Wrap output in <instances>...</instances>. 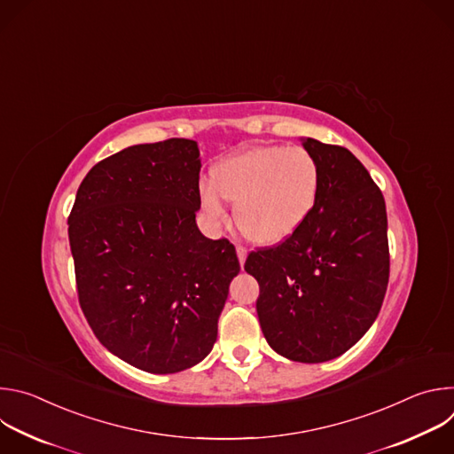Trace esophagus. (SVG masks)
<instances>
[{
  "instance_id": "esophagus-1",
  "label": "esophagus",
  "mask_w": 454,
  "mask_h": 454,
  "mask_svg": "<svg viewBox=\"0 0 454 454\" xmlns=\"http://www.w3.org/2000/svg\"><path fill=\"white\" fill-rule=\"evenodd\" d=\"M237 256H239V262H240V266H244V262H246V256H247V251H246V247H244V246H237Z\"/></svg>"
}]
</instances>
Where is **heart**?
<instances>
[{
	"label": "heart",
	"mask_w": 454,
	"mask_h": 454,
	"mask_svg": "<svg viewBox=\"0 0 454 454\" xmlns=\"http://www.w3.org/2000/svg\"><path fill=\"white\" fill-rule=\"evenodd\" d=\"M200 188L207 215L226 221L223 198L235 203L239 230L256 244H278L314 212L321 168L303 147H254L221 161Z\"/></svg>",
	"instance_id": "heart-1"
}]
</instances>
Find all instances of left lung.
Instances as JSON below:
<instances>
[{"label":"left lung","mask_w":454,"mask_h":454,"mask_svg":"<svg viewBox=\"0 0 454 454\" xmlns=\"http://www.w3.org/2000/svg\"><path fill=\"white\" fill-rule=\"evenodd\" d=\"M321 168L314 212L284 242L251 251L256 314L270 347L298 363L345 354L375 321L390 278L386 205L345 147L303 138Z\"/></svg>","instance_id":"8db88e82"}]
</instances>
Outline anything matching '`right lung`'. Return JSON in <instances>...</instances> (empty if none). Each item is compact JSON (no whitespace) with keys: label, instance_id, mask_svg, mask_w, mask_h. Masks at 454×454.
<instances>
[{"label":"right lung","instance_id":"1","mask_svg":"<svg viewBox=\"0 0 454 454\" xmlns=\"http://www.w3.org/2000/svg\"><path fill=\"white\" fill-rule=\"evenodd\" d=\"M198 144L127 147L82 179L68 219L82 312L98 341L151 373L201 363L240 264L198 224Z\"/></svg>","mask_w":454,"mask_h":454}]
</instances>
